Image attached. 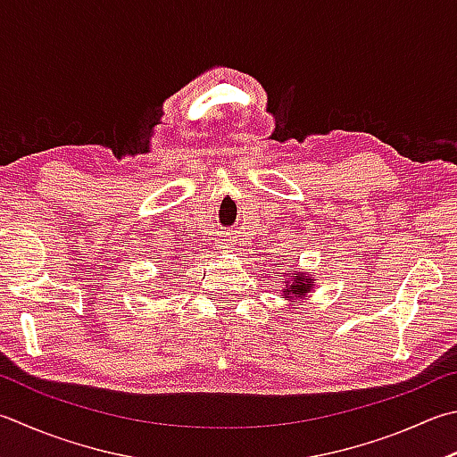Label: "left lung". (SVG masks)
<instances>
[{
    "label": "left lung",
    "mask_w": 457,
    "mask_h": 457,
    "mask_svg": "<svg viewBox=\"0 0 457 457\" xmlns=\"http://www.w3.org/2000/svg\"><path fill=\"white\" fill-rule=\"evenodd\" d=\"M314 284L310 282V278H304L303 274H300V277H296L295 280H292L287 288H284V296L287 295H295V296H304L306 292L312 288ZM288 298V296H287Z\"/></svg>",
    "instance_id": "1"
}]
</instances>
